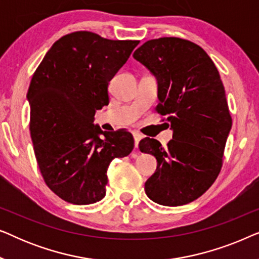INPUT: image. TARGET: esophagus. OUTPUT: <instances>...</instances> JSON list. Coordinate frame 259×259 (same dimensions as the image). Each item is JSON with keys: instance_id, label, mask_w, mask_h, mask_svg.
Masks as SVG:
<instances>
[{"instance_id": "esophagus-1", "label": "esophagus", "mask_w": 259, "mask_h": 259, "mask_svg": "<svg viewBox=\"0 0 259 259\" xmlns=\"http://www.w3.org/2000/svg\"><path fill=\"white\" fill-rule=\"evenodd\" d=\"M133 137H134V144H136V148H138V147H139V141L141 140L143 136H141V134H139L138 132H134Z\"/></svg>"}]
</instances>
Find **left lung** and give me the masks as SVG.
Listing matches in <instances>:
<instances>
[{
    "instance_id": "1",
    "label": "left lung",
    "mask_w": 259,
    "mask_h": 259,
    "mask_svg": "<svg viewBox=\"0 0 259 259\" xmlns=\"http://www.w3.org/2000/svg\"><path fill=\"white\" fill-rule=\"evenodd\" d=\"M133 58L158 79L155 112L167 116L173 130L166 147L150 138L139 143L141 152L157 159L145 192L165 206L191 203L217 179L232 126L221 75L206 52L185 38L150 40Z\"/></svg>"
}]
</instances>
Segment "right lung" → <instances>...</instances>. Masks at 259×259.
Instances as JSON below:
<instances>
[{
    "label": "right lung",
    "mask_w": 259,
    "mask_h": 259,
    "mask_svg": "<svg viewBox=\"0 0 259 259\" xmlns=\"http://www.w3.org/2000/svg\"><path fill=\"white\" fill-rule=\"evenodd\" d=\"M139 42L74 31L52 46L33 74L27 98L34 153L45 183L65 201L101 200L111 161L133 150L130 132H102L93 119L108 105L109 81Z\"/></svg>",
    "instance_id": "1"
}]
</instances>
